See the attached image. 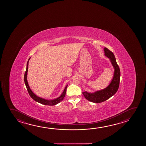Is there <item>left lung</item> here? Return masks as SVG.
Listing matches in <instances>:
<instances>
[{
	"label": "left lung",
	"mask_w": 146,
	"mask_h": 146,
	"mask_svg": "<svg viewBox=\"0 0 146 146\" xmlns=\"http://www.w3.org/2000/svg\"><path fill=\"white\" fill-rule=\"evenodd\" d=\"M104 51L105 56L109 59L114 69V74L110 84L104 89L97 90L94 92L85 91L82 93L84 97L87 100L94 103H100L105 102L112 97L117 91L119 84L120 69L116 61L114 55L107 48H104Z\"/></svg>",
	"instance_id": "obj_1"
}]
</instances>
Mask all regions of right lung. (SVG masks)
Segmentation results:
<instances>
[{
    "mask_svg": "<svg viewBox=\"0 0 146 146\" xmlns=\"http://www.w3.org/2000/svg\"><path fill=\"white\" fill-rule=\"evenodd\" d=\"M30 58H31V57L29 58L28 61L27 62L26 71V72H25V76H24V81H25V83L27 89V90L28 91L29 94L30 95V96L35 101L39 102L40 104H41L42 105L54 106V105H57V104H58L60 102H62L63 99L64 98V96L66 95L68 85H67L66 87L64 88V91H63V92L62 93V94L60 95V96L59 97L55 98V99H53V100H46V99H44V98L39 97L38 96H37L35 93H34L32 91V90L31 89L29 85L28 82V80H27V74H28V71L29 62V60H30Z\"/></svg>",
    "mask_w": 146,
    "mask_h": 146,
    "instance_id": "obj_1",
    "label": "right lung"
}]
</instances>
